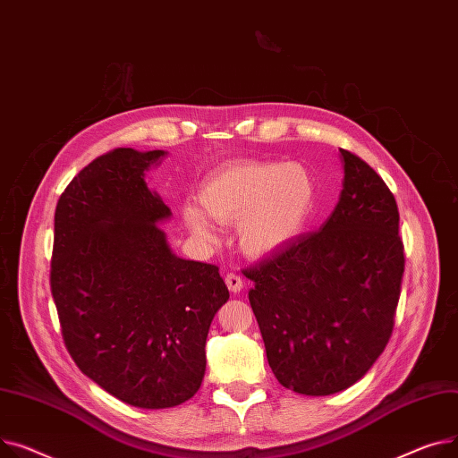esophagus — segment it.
I'll return each instance as SVG.
<instances>
[{
    "instance_id": "obj_1",
    "label": "esophagus",
    "mask_w": 458,
    "mask_h": 458,
    "mask_svg": "<svg viewBox=\"0 0 458 458\" xmlns=\"http://www.w3.org/2000/svg\"><path fill=\"white\" fill-rule=\"evenodd\" d=\"M225 284H227V288L231 290V292H240L242 288H244V281H242V277L238 276V274H234V272H229V274H225Z\"/></svg>"
}]
</instances>
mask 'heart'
Segmentation results:
<instances>
[{
    "label": "heart",
    "mask_w": 458,
    "mask_h": 458,
    "mask_svg": "<svg viewBox=\"0 0 458 458\" xmlns=\"http://www.w3.org/2000/svg\"><path fill=\"white\" fill-rule=\"evenodd\" d=\"M198 199L208 218L238 224L240 246L248 255L266 257L305 231L318 207V182L298 163L246 160L212 174ZM204 215L194 205L182 210L186 225L198 236L210 238L212 229Z\"/></svg>",
    "instance_id": "heart-1"
}]
</instances>
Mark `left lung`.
Instances as JSON below:
<instances>
[{"mask_svg":"<svg viewBox=\"0 0 458 458\" xmlns=\"http://www.w3.org/2000/svg\"><path fill=\"white\" fill-rule=\"evenodd\" d=\"M340 155L344 188L329 220L244 270L267 364L305 395L364 377L392 336L405 272L394 194L359 155Z\"/></svg>","mask_w":458,"mask_h":458,"instance_id":"1","label":"left lung"}]
</instances>
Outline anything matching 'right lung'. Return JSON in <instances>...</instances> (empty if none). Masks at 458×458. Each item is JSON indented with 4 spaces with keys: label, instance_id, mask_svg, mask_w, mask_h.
Returning <instances> with one entry per match:
<instances>
[{
    "label": "right lung",
    "instance_id": "add662e5",
    "mask_svg": "<svg viewBox=\"0 0 458 458\" xmlns=\"http://www.w3.org/2000/svg\"><path fill=\"white\" fill-rule=\"evenodd\" d=\"M165 151L116 148L64 188L49 284L77 368L132 407L191 399L205 375L210 321L229 300L220 267L172 253L168 205L144 172Z\"/></svg>",
    "mask_w": 458,
    "mask_h": 458
}]
</instances>
